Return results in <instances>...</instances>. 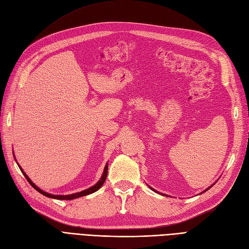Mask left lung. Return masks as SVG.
<instances>
[{
	"label": "left lung",
	"instance_id": "8db88e82",
	"mask_svg": "<svg viewBox=\"0 0 249 249\" xmlns=\"http://www.w3.org/2000/svg\"><path fill=\"white\" fill-rule=\"evenodd\" d=\"M152 189H153V188H152ZM153 190H154V189H153ZM154 191H155V190H154Z\"/></svg>",
	"mask_w": 249,
	"mask_h": 249
}]
</instances>
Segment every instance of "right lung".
<instances>
[{"label": "right lung", "mask_w": 249, "mask_h": 249, "mask_svg": "<svg viewBox=\"0 0 249 249\" xmlns=\"http://www.w3.org/2000/svg\"><path fill=\"white\" fill-rule=\"evenodd\" d=\"M18 167H19L20 171L22 172V175L25 176V178H27V180L30 183V185H31L35 190H37L39 193H41L42 195H44V196H48V197H51V198H55V199H65V200H71V199H74V198H78V197H81V196H85V195H88V194H90V193H93V192L97 191V190H99L100 188L103 186V184L105 183V180H106V178H107V175H108V163H107L106 166H105L104 173H103V176H102L101 179H100L99 182H97L94 186H92L91 188H89V189L84 190V191H82V192H79V193L70 194V195H53V194H49V193H47V192L42 191L41 189H39V188L37 187V186L32 182V180L28 178V176L24 172V170H22V169L20 168L19 165H18Z\"/></svg>", "instance_id": "obj_1"}]
</instances>
